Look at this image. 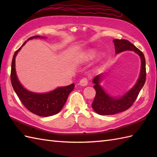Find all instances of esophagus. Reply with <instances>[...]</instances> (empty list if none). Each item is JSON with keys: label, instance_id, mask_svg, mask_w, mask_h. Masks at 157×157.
Masks as SVG:
<instances>
[{"label": "esophagus", "instance_id": "esophagus-1", "mask_svg": "<svg viewBox=\"0 0 157 157\" xmlns=\"http://www.w3.org/2000/svg\"><path fill=\"white\" fill-rule=\"evenodd\" d=\"M88 79L86 78H82L80 81H79V84L81 85L82 86H86L88 84Z\"/></svg>", "mask_w": 157, "mask_h": 157}]
</instances>
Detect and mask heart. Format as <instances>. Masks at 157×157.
Masks as SVG:
<instances>
[{
    "instance_id": "b5f03b06",
    "label": "heart",
    "mask_w": 157,
    "mask_h": 157,
    "mask_svg": "<svg viewBox=\"0 0 157 157\" xmlns=\"http://www.w3.org/2000/svg\"><path fill=\"white\" fill-rule=\"evenodd\" d=\"M95 52L94 51L91 50V51H88V52L87 53L86 57H87V58H88V59H92V58H94V57H95Z\"/></svg>"
}]
</instances>
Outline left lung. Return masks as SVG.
<instances>
[{
    "mask_svg": "<svg viewBox=\"0 0 157 157\" xmlns=\"http://www.w3.org/2000/svg\"><path fill=\"white\" fill-rule=\"evenodd\" d=\"M113 42L115 44L116 53H119L125 51H134L140 56L141 61V72L136 84L128 92L119 98L110 97L100 86L99 82L101 79V75H98L94 78L93 82L95 84L94 88L95 89L96 94L92 103V107L97 113L101 115H112L128 110L136 100L139 92L144 86L146 79V59L144 53L127 40L115 39L113 40Z\"/></svg>",
    "mask_w": 157,
    "mask_h": 157,
    "instance_id": "left-lung-1",
    "label": "left lung"
}]
</instances>
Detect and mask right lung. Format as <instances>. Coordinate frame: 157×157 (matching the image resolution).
<instances>
[{"instance_id": "obj_1", "label": "right lung", "mask_w": 157, "mask_h": 157, "mask_svg": "<svg viewBox=\"0 0 157 157\" xmlns=\"http://www.w3.org/2000/svg\"><path fill=\"white\" fill-rule=\"evenodd\" d=\"M40 38V36H32L28 40L33 38ZM17 50L13 56L11 69V82L14 91L25 107L30 112L40 117H49L58 113L63 108L69 93L74 89V84L69 86L59 87L47 93H36L31 92L22 86L17 78L15 69V59L21 47Z\"/></svg>"}]
</instances>
